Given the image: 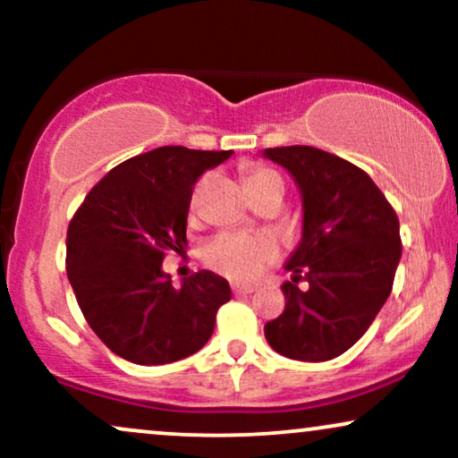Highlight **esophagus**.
Returning <instances> with one entry per match:
<instances>
[{"label": "esophagus", "mask_w": 458, "mask_h": 458, "mask_svg": "<svg viewBox=\"0 0 458 458\" xmlns=\"http://www.w3.org/2000/svg\"><path fill=\"white\" fill-rule=\"evenodd\" d=\"M233 293L234 295H250V293H254V286H250V284H233Z\"/></svg>", "instance_id": "1"}]
</instances>
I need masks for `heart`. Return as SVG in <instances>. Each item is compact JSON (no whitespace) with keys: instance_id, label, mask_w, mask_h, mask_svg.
Returning <instances> with one entry per match:
<instances>
[{"instance_id":"heart-1","label":"heart","mask_w":458,"mask_h":458,"mask_svg":"<svg viewBox=\"0 0 458 458\" xmlns=\"http://www.w3.org/2000/svg\"><path fill=\"white\" fill-rule=\"evenodd\" d=\"M245 185L251 193L269 185H284L282 176L267 165H251L245 172ZM199 189L191 196V213L196 211ZM280 256V245L271 234H245V233H222L213 236L202 250V260L213 271L222 273L230 280H254L273 260Z\"/></svg>"}]
</instances>
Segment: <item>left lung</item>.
Returning a JSON list of instances; mask_svg holds the SVG:
<instances>
[{"label": "left lung", "instance_id": "1", "mask_svg": "<svg viewBox=\"0 0 458 458\" xmlns=\"http://www.w3.org/2000/svg\"><path fill=\"white\" fill-rule=\"evenodd\" d=\"M303 198L301 243L286 262V306L265 325L273 351L327 361L349 351L390 297L403 254L396 211L361 167L314 146L267 148ZM306 279L309 291L298 282Z\"/></svg>", "mask_w": 458, "mask_h": 458}]
</instances>
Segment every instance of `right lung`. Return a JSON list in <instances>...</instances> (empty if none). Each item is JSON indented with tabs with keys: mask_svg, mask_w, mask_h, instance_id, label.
Segmentation results:
<instances>
[{
	"mask_svg": "<svg viewBox=\"0 0 458 458\" xmlns=\"http://www.w3.org/2000/svg\"><path fill=\"white\" fill-rule=\"evenodd\" d=\"M233 150L161 146L131 157L90 189L66 233V276L94 334L123 360L159 366L185 360L211 338L230 286L198 271L172 286L167 251L187 245L193 185Z\"/></svg>",
	"mask_w": 458,
	"mask_h": 458,
	"instance_id": "right-lung-1",
	"label": "right lung"
}]
</instances>
